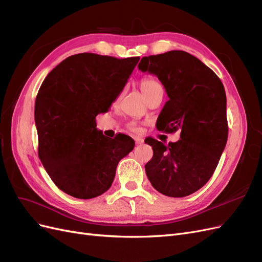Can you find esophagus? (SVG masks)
Listing matches in <instances>:
<instances>
[{
    "label": "esophagus",
    "mask_w": 262,
    "mask_h": 262,
    "mask_svg": "<svg viewBox=\"0 0 262 262\" xmlns=\"http://www.w3.org/2000/svg\"><path fill=\"white\" fill-rule=\"evenodd\" d=\"M143 142H144V141H143V139H137V140H136V144H137V145H139V144H142V143H143Z\"/></svg>",
    "instance_id": "obj_1"
}]
</instances>
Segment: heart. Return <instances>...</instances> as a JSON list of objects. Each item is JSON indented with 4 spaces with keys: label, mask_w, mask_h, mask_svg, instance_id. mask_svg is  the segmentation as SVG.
I'll use <instances>...</instances> for the list:
<instances>
[{
    "label": "heart",
    "mask_w": 262,
    "mask_h": 262,
    "mask_svg": "<svg viewBox=\"0 0 262 262\" xmlns=\"http://www.w3.org/2000/svg\"><path fill=\"white\" fill-rule=\"evenodd\" d=\"M140 90L142 92V94L144 95V97L146 98V100L152 97L154 94H156L157 92H162L163 91V86L162 84L158 82L157 80L153 77H145L143 80H141L140 82ZM130 129L131 130H137V125L136 124H130Z\"/></svg>",
    "instance_id": "obj_1"
}]
</instances>
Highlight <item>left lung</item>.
<instances>
[{
    "label": "left lung",
    "mask_w": 262,
    "mask_h": 262,
    "mask_svg": "<svg viewBox=\"0 0 262 262\" xmlns=\"http://www.w3.org/2000/svg\"><path fill=\"white\" fill-rule=\"evenodd\" d=\"M142 72L156 75L168 100L157 118L158 131H180L165 145L145 139L153 157L145 165L152 186L162 194L181 198L195 192L212 177L225 148L228 125L224 86L213 71L186 51L142 58Z\"/></svg>",
    "instance_id": "8db88e82"
}]
</instances>
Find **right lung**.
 <instances>
[{
    "label": "right lung",
    "mask_w": 262,
    "mask_h": 262,
    "mask_svg": "<svg viewBox=\"0 0 262 262\" xmlns=\"http://www.w3.org/2000/svg\"><path fill=\"white\" fill-rule=\"evenodd\" d=\"M139 60L78 53L45 78L35 102L38 154L63 192L77 199L106 192L118 163L133 149L132 138L105 137L95 118L108 112Z\"/></svg>",
    "instance_id": "right-lung-1"
}]
</instances>
